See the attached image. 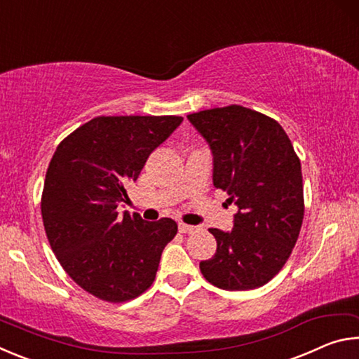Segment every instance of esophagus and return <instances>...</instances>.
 Here are the masks:
<instances>
[{"instance_id": "esophagus-1", "label": "esophagus", "mask_w": 359, "mask_h": 359, "mask_svg": "<svg viewBox=\"0 0 359 359\" xmlns=\"http://www.w3.org/2000/svg\"><path fill=\"white\" fill-rule=\"evenodd\" d=\"M196 226H191V224H185V223H179V231L182 234H191L196 231Z\"/></svg>"}]
</instances>
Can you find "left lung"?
I'll return each mask as SVG.
<instances>
[{"mask_svg":"<svg viewBox=\"0 0 359 359\" xmlns=\"http://www.w3.org/2000/svg\"><path fill=\"white\" fill-rule=\"evenodd\" d=\"M214 155V187L239 210L234 228H210L217 252L199 263L209 283L255 290L290 258L304 218L301 161L278 121L231 104L188 115Z\"/></svg>","mask_w":359,"mask_h":359,"instance_id":"1","label":"left lung"}]
</instances>
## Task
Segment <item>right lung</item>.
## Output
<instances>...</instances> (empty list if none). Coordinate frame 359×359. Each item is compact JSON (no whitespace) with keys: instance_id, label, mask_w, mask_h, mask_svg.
<instances>
[{"instance_id":"obj_1","label":"right lung","mask_w":359,"mask_h":359,"mask_svg":"<svg viewBox=\"0 0 359 359\" xmlns=\"http://www.w3.org/2000/svg\"><path fill=\"white\" fill-rule=\"evenodd\" d=\"M177 115L95 117L66 136L47 168L41 214L53 253L72 280L107 302H125L154 283L177 234L172 218L118 215L149 155L182 123Z\"/></svg>"}]
</instances>
